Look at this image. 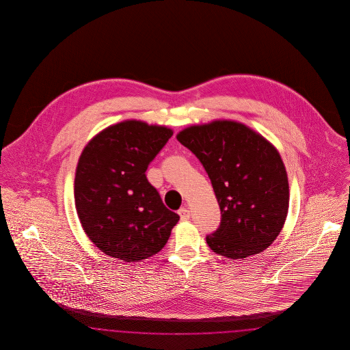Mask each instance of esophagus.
I'll return each instance as SVG.
<instances>
[{
  "label": "esophagus",
  "mask_w": 350,
  "mask_h": 350,
  "mask_svg": "<svg viewBox=\"0 0 350 350\" xmlns=\"http://www.w3.org/2000/svg\"><path fill=\"white\" fill-rule=\"evenodd\" d=\"M178 214H180V217H181V220H187V219L190 217V211H189L187 207H183V208L178 211Z\"/></svg>",
  "instance_id": "obj_1"
}]
</instances>
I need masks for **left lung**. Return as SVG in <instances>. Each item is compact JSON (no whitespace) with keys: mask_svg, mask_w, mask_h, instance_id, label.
<instances>
[{"mask_svg":"<svg viewBox=\"0 0 350 350\" xmlns=\"http://www.w3.org/2000/svg\"><path fill=\"white\" fill-rule=\"evenodd\" d=\"M177 140L200 160L220 207V226L206 236L208 247L231 260L267 250L288 211L287 173L278 150L233 120L187 127Z\"/></svg>","mask_w":350,"mask_h":350,"instance_id":"8db88e82","label":"left lung"}]
</instances>
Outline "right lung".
Returning <instances> with one entry per match:
<instances>
[{"label": "right lung", "instance_id": "add662e5", "mask_svg": "<svg viewBox=\"0 0 350 350\" xmlns=\"http://www.w3.org/2000/svg\"><path fill=\"white\" fill-rule=\"evenodd\" d=\"M173 131L124 120L83 148L75 203L83 231L105 254L135 262L164 248L180 217L167 210L146 172Z\"/></svg>", "mask_w": 350, "mask_h": 350}]
</instances>
